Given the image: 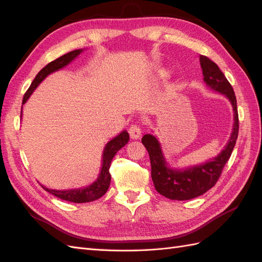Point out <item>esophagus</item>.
<instances>
[{"label": "esophagus", "instance_id": "1", "mask_svg": "<svg viewBox=\"0 0 262 262\" xmlns=\"http://www.w3.org/2000/svg\"><path fill=\"white\" fill-rule=\"evenodd\" d=\"M128 133H129V136H130V138H133V140H138V138H140L141 135H142L141 128H140V126L136 125V124H133L129 127Z\"/></svg>", "mask_w": 262, "mask_h": 262}]
</instances>
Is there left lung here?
<instances>
[{"label": "left lung", "mask_w": 262, "mask_h": 262, "mask_svg": "<svg viewBox=\"0 0 262 262\" xmlns=\"http://www.w3.org/2000/svg\"><path fill=\"white\" fill-rule=\"evenodd\" d=\"M200 66L203 70L204 81L210 89L225 94L234 110V126L229 143L219 157L198 166L186 170H172L165 163L160 144L153 135L146 134L142 138L151 160V176L154 187L162 196L173 200H189L205 193L219 180L224 165L230 159L238 135V114L236 98L230 82L223 72L213 60L200 55Z\"/></svg>", "instance_id": "8db88e82"}]
</instances>
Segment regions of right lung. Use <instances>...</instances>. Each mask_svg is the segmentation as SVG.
<instances>
[{"mask_svg":"<svg viewBox=\"0 0 262 262\" xmlns=\"http://www.w3.org/2000/svg\"><path fill=\"white\" fill-rule=\"evenodd\" d=\"M81 52L82 49H76V51L65 54L63 56H60L57 59H55L53 62L47 64L45 68H43L36 75L35 80L32 81L31 85L25 93L24 100H22V104L26 103L28 98L31 96L33 90H35L39 83L45 79L48 74H51L53 72L64 68V66L68 65L72 59H74ZM128 141H129V135H128V133L126 130H124L121 134L115 137L114 140H111L107 145H105L104 152H103L101 172H100L98 179L94 181L91 186H89L86 188H80V189H71V190H54V189H48L45 187L42 188L45 189L46 191L54 194V196H56L63 200H68V202H72V203H89V202H93V200L99 199L100 197H102L105 192H107L108 188L110 186L111 176H110L109 169H110L111 160H113L115 154L118 152L122 146L126 145Z\"/></svg>","mask_w":262,"mask_h":262,"instance_id":"right-lung-1","label":"right lung"}]
</instances>
